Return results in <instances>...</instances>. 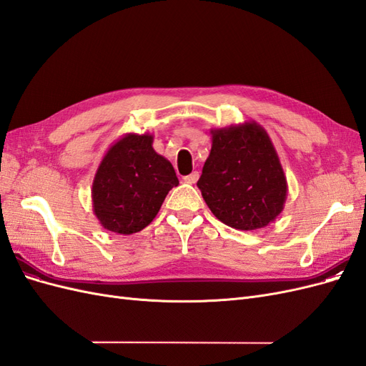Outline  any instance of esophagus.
I'll return each mask as SVG.
<instances>
[{
    "label": "esophagus",
    "mask_w": 366,
    "mask_h": 366,
    "mask_svg": "<svg viewBox=\"0 0 366 366\" xmlns=\"http://www.w3.org/2000/svg\"><path fill=\"white\" fill-rule=\"evenodd\" d=\"M200 179V174H198L197 171H194L192 174H189V175H186L184 177V182L186 183H189V184H194V183H197V180Z\"/></svg>",
    "instance_id": "esophagus-1"
}]
</instances>
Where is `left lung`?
<instances>
[{"label": "left lung", "mask_w": 366, "mask_h": 366, "mask_svg": "<svg viewBox=\"0 0 366 366\" xmlns=\"http://www.w3.org/2000/svg\"><path fill=\"white\" fill-rule=\"evenodd\" d=\"M212 148L197 186L221 223L238 230L269 226L287 200V179L273 143L257 122L212 128Z\"/></svg>", "instance_id": "left-lung-1"}]
</instances>
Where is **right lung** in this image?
<instances>
[{"mask_svg":"<svg viewBox=\"0 0 366 366\" xmlns=\"http://www.w3.org/2000/svg\"><path fill=\"white\" fill-rule=\"evenodd\" d=\"M152 140L148 132H128L109 147L99 164L92 200L104 229L120 235L145 229L179 184L171 162L154 151Z\"/></svg>","mask_w":366,"mask_h":366,"instance_id":"obj_1","label":"right lung"}]
</instances>
